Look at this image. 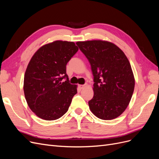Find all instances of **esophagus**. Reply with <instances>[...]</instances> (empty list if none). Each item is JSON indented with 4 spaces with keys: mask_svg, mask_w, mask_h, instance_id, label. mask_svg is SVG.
Instances as JSON below:
<instances>
[{
    "mask_svg": "<svg viewBox=\"0 0 159 159\" xmlns=\"http://www.w3.org/2000/svg\"><path fill=\"white\" fill-rule=\"evenodd\" d=\"M85 87H87V84H84V85H79V88L81 89H84Z\"/></svg>",
    "mask_w": 159,
    "mask_h": 159,
    "instance_id": "obj_1",
    "label": "esophagus"
}]
</instances>
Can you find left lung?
I'll use <instances>...</instances> for the list:
<instances>
[{
	"label": "left lung",
	"instance_id": "left-lung-1",
	"mask_svg": "<svg viewBox=\"0 0 159 159\" xmlns=\"http://www.w3.org/2000/svg\"><path fill=\"white\" fill-rule=\"evenodd\" d=\"M76 44L89 61L93 75L94 95L88 102L91 111L103 120L118 117L129 105L134 88L127 56L108 41L77 42Z\"/></svg>",
	"mask_w": 159,
	"mask_h": 159
}]
</instances>
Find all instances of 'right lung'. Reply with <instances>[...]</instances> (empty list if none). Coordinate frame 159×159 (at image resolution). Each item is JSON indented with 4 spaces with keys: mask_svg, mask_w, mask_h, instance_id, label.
<instances>
[{
    "mask_svg": "<svg viewBox=\"0 0 159 159\" xmlns=\"http://www.w3.org/2000/svg\"><path fill=\"white\" fill-rule=\"evenodd\" d=\"M78 50L74 42L56 40L40 47L28 63L24 92L30 109L46 121L68 111L77 85L69 82L66 65ZM66 78V80L62 82Z\"/></svg>",
    "mask_w": 159,
    "mask_h": 159,
    "instance_id": "right-lung-1",
    "label": "right lung"
}]
</instances>
